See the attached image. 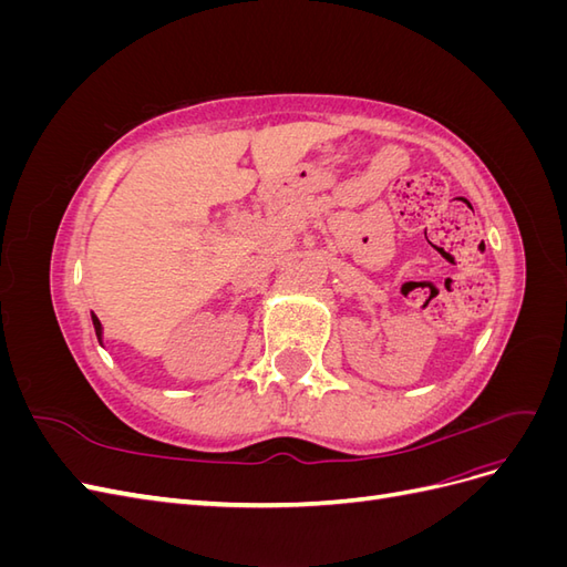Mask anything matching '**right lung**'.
<instances>
[{"mask_svg": "<svg viewBox=\"0 0 567 567\" xmlns=\"http://www.w3.org/2000/svg\"><path fill=\"white\" fill-rule=\"evenodd\" d=\"M92 321H94V331H96V338H99V342H101V321H99L96 317H92Z\"/></svg>", "mask_w": 567, "mask_h": 567, "instance_id": "right-lung-1", "label": "right lung"}]
</instances>
